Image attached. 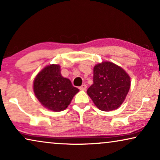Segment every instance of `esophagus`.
<instances>
[{
	"instance_id": "1",
	"label": "esophagus",
	"mask_w": 160,
	"mask_h": 160,
	"mask_svg": "<svg viewBox=\"0 0 160 160\" xmlns=\"http://www.w3.org/2000/svg\"><path fill=\"white\" fill-rule=\"evenodd\" d=\"M87 89V85L86 84H82V86L79 87V89L80 90H83V91H85Z\"/></svg>"
}]
</instances>
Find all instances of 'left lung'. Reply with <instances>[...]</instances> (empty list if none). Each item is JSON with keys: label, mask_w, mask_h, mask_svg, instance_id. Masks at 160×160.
I'll return each mask as SVG.
<instances>
[{"label": "left lung", "mask_w": 160, "mask_h": 160, "mask_svg": "<svg viewBox=\"0 0 160 160\" xmlns=\"http://www.w3.org/2000/svg\"><path fill=\"white\" fill-rule=\"evenodd\" d=\"M130 84V76L122 68L106 61L94 66L93 84L87 93L98 108L111 111L123 103Z\"/></svg>", "instance_id": "obj_1"}]
</instances>
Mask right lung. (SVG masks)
<instances>
[{
    "instance_id": "add662e5",
    "label": "right lung",
    "mask_w": 160,
    "mask_h": 160,
    "mask_svg": "<svg viewBox=\"0 0 160 160\" xmlns=\"http://www.w3.org/2000/svg\"><path fill=\"white\" fill-rule=\"evenodd\" d=\"M60 65L52 64L43 68L33 81V92L38 101L48 110L61 111L67 108L79 89L70 79L61 75Z\"/></svg>"
}]
</instances>
